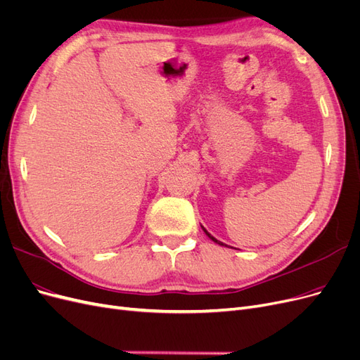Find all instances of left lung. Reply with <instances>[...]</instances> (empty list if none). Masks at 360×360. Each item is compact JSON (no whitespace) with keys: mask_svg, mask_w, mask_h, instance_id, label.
Returning <instances> with one entry per match:
<instances>
[{"mask_svg":"<svg viewBox=\"0 0 360 360\" xmlns=\"http://www.w3.org/2000/svg\"><path fill=\"white\" fill-rule=\"evenodd\" d=\"M203 230H205V229H203ZM205 233H206V234H207V236H209V238H212V240H214V242H215V243H218V245H221V246H224V243H221V242H219V240H217V238H215V237H214V236H210V234H209V233H207V231H206V230H205Z\"/></svg>","mask_w":360,"mask_h":360,"instance_id":"8db88e82","label":"left lung"}]
</instances>
